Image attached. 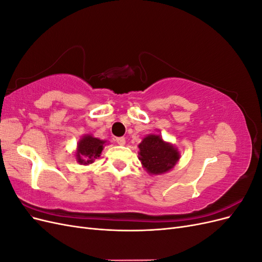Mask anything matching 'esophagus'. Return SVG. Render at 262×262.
<instances>
[{"label":"esophagus","instance_id":"34e87169","mask_svg":"<svg viewBox=\"0 0 262 262\" xmlns=\"http://www.w3.org/2000/svg\"><path fill=\"white\" fill-rule=\"evenodd\" d=\"M116 142L119 145H124L125 144V139L123 137L120 138H116Z\"/></svg>","mask_w":262,"mask_h":262}]
</instances>
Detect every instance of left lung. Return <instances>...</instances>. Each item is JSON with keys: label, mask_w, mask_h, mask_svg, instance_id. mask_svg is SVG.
<instances>
[{"label": "left lung", "mask_w": 262, "mask_h": 262, "mask_svg": "<svg viewBox=\"0 0 262 262\" xmlns=\"http://www.w3.org/2000/svg\"><path fill=\"white\" fill-rule=\"evenodd\" d=\"M139 148V160L145 169L153 175L168 171L179 160L177 149L169 143H165L160 136L150 134L144 138Z\"/></svg>", "instance_id": "left-lung-1"}]
</instances>
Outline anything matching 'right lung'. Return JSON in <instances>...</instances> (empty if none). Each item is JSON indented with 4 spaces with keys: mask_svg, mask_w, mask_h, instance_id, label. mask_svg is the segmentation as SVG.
Returning <instances> with one entry per match:
<instances>
[{
    "mask_svg": "<svg viewBox=\"0 0 262 262\" xmlns=\"http://www.w3.org/2000/svg\"><path fill=\"white\" fill-rule=\"evenodd\" d=\"M105 141H101L92 136L84 137L78 142V147L76 152L77 162L80 164H92L95 158L100 156L101 150L104 148Z\"/></svg>",
    "mask_w": 262,
    "mask_h": 262,
    "instance_id": "1",
    "label": "right lung"
}]
</instances>
